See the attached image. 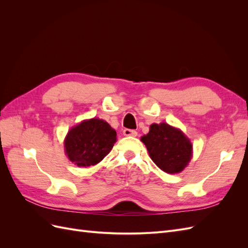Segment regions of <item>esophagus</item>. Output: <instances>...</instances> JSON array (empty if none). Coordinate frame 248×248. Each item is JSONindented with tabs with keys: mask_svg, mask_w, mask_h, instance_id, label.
<instances>
[{
	"mask_svg": "<svg viewBox=\"0 0 248 248\" xmlns=\"http://www.w3.org/2000/svg\"><path fill=\"white\" fill-rule=\"evenodd\" d=\"M123 134L125 137H137L138 132L134 131L132 129H124L123 130Z\"/></svg>",
	"mask_w": 248,
	"mask_h": 248,
	"instance_id": "1",
	"label": "esophagus"
}]
</instances>
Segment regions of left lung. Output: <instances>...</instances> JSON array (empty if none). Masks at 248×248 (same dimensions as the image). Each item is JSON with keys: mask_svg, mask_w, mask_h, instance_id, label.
Masks as SVG:
<instances>
[{"mask_svg": "<svg viewBox=\"0 0 248 248\" xmlns=\"http://www.w3.org/2000/svg\"><path fill=\"white\" fill-rule=\"evenodd\" d=\"M150 158L168 174L181 172L191 160L192 144L184 132L168 123L150 125V130L140 138Z\"/></svg>", "mask_w": 248, "mask_h": 248, "instance_id": "left-lung-1", "label": "left lung"}]
</instances>
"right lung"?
I'll return each mask as SVG.
<instances>
[{"label": "right lung", "mask_w": 248, "mask_h": 248, "mask_svg": "<svg viewBox=\"0 0 248 248\" xmlns=\"http://www.w3.org/2000/svg\"><path fill=\"white\" fill-rule=\"evenodd\" d=\"M116 141V130L104 120L92 118L71 127L64 140V150L72 163L87 168L99 163Z\"/></svg>", "instance_id": "1"}]
</instances>
